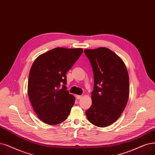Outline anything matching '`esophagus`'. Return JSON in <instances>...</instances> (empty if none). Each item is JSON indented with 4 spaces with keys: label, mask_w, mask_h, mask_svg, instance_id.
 I'll return each mask as SVG.
<instances>
[{
    "label": "esophagus",
    "mask_w": 155,
    "mask_h": 155,
    "mask_svg": "<svg viewBox=\"0 0 155 155\" xmlns=\"http://www.w3.org/2000/svg\"><path fill=\"white\" fill-rule=\"evenodd\" d=\"M82 98V95H77L76 96V98L77 100H80V99H81Z\"/></svg>",
    "instance_id": "34e87169"
}]
</instances>
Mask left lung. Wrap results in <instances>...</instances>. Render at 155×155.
Instances as JSON below:
<instances>
[{
    "instance_id": "left-lung-1",
    "label": "left lung",
    "mask_w": 155,
    "mask_h": 155,
    "mask_svg": "<svg viewBox=\"0 0 155 155\" xmlns=\"http://www.w3.org/2000/svg\"><path fill=\"white\" fill-rule=\"evenodd\" d=\"M94 73L92 105L85 112L89 121L98 127H106L121 116L127 104L129 76L120 57L105 47L85 49Z\"/></svg>"
}]
</instances>
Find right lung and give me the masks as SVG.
<instances>
[{"label":"right lung","mask_w":155,"mask_h":155,"mask_svg":"<svg viewBox=\"0 0 155 155\" xmlns=\"http://www.w3.org/2000/svg\"><path fill=\"white\" fill-rule=\"evenodd\" d=\"M82 52V48L57 47L40 55L33 62L28 95L38 118L45 123L59 124L70 114L75 98L66 90V74Z\"/></svg>","instance_id":"1"}]
</instances>
